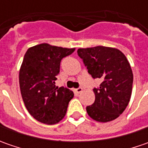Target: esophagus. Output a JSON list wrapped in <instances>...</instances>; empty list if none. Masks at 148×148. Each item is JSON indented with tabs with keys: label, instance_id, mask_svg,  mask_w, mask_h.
Wrapping results in <instances>:
<instances>
[{
	"label": "esophagus",
	"instance_id": "1",
	"mask_svg": "<svg viewBox=\"0 0 148 148\" xmlns=\"http://www.w3.org/2000/svg\"><path fill=\"white\" fill-rule=\"evenodd\" d=\"M83 89L81 88V87H79V88L77 89H74V92L76 93V94H80V93H82V92Z\"/></svg>",
	"mask_w": 148,
	"mask_h": 148
}]
</instances>
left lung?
<instances>
[{
    "label": "left lung",
    "instance_id": "left-lung-1",
    "mask_svg": "<svg viewBox=\"0 0 148 148\" xmlns=\"http://www.w3.org/2000/svg\"><path fill=\"white\" fill-rule=\"evenodd\" d=\"M88 72L102 82L94 88L95 99L86 107L88 115L101 123L112 121L119 116L131 98L134 75L127 58L119 49L104 46L79 49Z\"/></svg>",
    "mask_w": 148,
    "mask_h": 148
}]
</instances>
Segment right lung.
I'll return each mask as SVG.
<instances>
[{
    "mask_svg": "<svg viewBox=\"0 0 148 148\" xmlns=\"http://www.w3.org/2000/svg\"><path fill=\"white\" fill-rule=\"evenodd\" d=\"M75 49L41 43L27 50L19 75L20 92L27 110L38 122L55 124L66 115L74 94L69 89L56 87L60 62Z\"/></svg>",
    "mask_w": 148,
    "mask_h": 148,
    "instance_id": "add662e5",
    "label": "right lung"
}]
</instances>
